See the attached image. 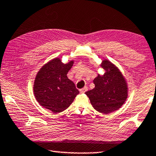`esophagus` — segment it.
<instances>
[{"instance_id":"obj_1","label":"esophagus","mask_w":156,"mask_h":156,"mask_svg":"<svg viewBox=\"0 0 156 156\" xmlns=\"http://www.w3.org/2000/svg\"><path fill=\"white\" fill-rule=\"evenodd\" d=\"M87 90H88L87 87H84V88H83V89H80V93H85Z\"/></svg>"}]
</instances>
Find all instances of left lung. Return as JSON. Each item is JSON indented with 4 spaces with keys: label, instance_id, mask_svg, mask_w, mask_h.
<instances>
[{
    "label": "left lung",
    "instance_id": "obj_1",
    "mask_svg": "<svg viewBox=\"0 0 156 156\" xmlns=\"http://www.w3.org/2000/svg\"><path fill=\"white\" fill-rule=\"evenodd\" d=\"M106 71L103 76L98 74L93 80L95 88L85 93L97 111L103 114L117 110L127 98V86L122 73L108 60L100 65Z\"/></svg>",
    "mask_w": 156,
    "mask_h": 156
}]
</instances>
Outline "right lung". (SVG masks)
<instances>
[{
    "instance_id": "add662e5",
    "label": "right lung",
    "mask_w": 156,
    "mask_h": 156,
    "mask_svg": "<svg viewBox=\"0 0 156 156\" xmlns=\"http://www.w3.org/2000/svg\"><path fill=\"white\" fill-rule=\"evenodd\" d=\"M73 61L64 64L55 58L39 71L34 82L33 91L37 101L52 112L63 111L79 93L74 83L67 78Z\"/></svg>"
}]
</instances>
